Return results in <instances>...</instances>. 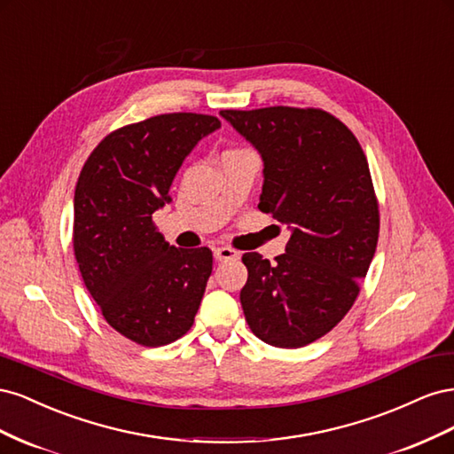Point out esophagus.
Segmentation results:
<instances>
[{
  "instance_id": "esophagus-1",
  "label": "esophagus",
  "mask_w": 454,
  "mask_h": 454,
  "mask_svg": "<svg viewBox=\"0 0 454 454\" xmlns=\"http://www.w3.org/2000/svg\"><path fill=\"white\" fill-rule=\"evenodd\" d=\"M214 257L215 261H229V259H237L239 252L229 248V246H219V248L214 250Z\"/></svg>"
}]
</instances>
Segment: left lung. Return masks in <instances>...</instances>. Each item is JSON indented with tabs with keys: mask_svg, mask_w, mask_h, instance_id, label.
<instances>
[{
	"mask_svg": "<svg viewBox=\"0 0 454 454\" xmlns=\"http://www.w3.org/2000/svg\"><path fill=\"white\" fill-rule=\"evenodd\" d=\"M263 159L259 210L287 225L286 254H244L240 303L267 345L299 348L345 318L379 240V204L356 136L322 109L219 112Z\"/></svg>",
	"mask_w": 454,
	"mask_h": 454,
	"instance_id": "8db88e82",
	"label": "left lung"
}]
</instances>
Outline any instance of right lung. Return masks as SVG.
Returning <instances> with one entry per match:
<instances>
[{"mask_svg":"<svg viewBox=\"0 0 454 454\" xmlns=\"http://www.w3.org/2000/svg\"><path fill=\"white\" fill-rule=\"evenodd\" d=\"M217 117L164 114L107 134L79 174L74 252L89 294L115 332L162 347L195 322L212 274L208 248L170 246L153 214L170 202L185 157Z\"/></svg>","mask_w":454,"mask_h":454,"instance_id":"1","label":"right lung"}]
</instances>
